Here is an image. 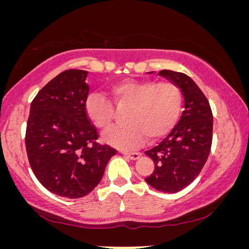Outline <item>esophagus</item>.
Masks as SVG:
<instances>
[{
  "mask_svg": "<svg viewBox=\"0 0 249 249\" xmlns=\"http://www.w3.org/2000/svg\"><path fill=\"white\" fill-rule=\"evenodd\" d=\"M124 154L130 160H138L139 156H141V153H136V152H132V153L125 152V153H124Z\"/></svg>",
  "mask_w": 249,
  "mask_h": 249,
  "instance_id": "1",
  "label": "esophagus"
}]
</instances>
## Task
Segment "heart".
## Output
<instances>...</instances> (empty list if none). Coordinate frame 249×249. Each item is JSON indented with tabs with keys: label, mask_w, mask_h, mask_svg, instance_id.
Here are the masks:
<instances>
[{
	"label": "heart",
	"mask_w": 249,
	"mask_h": 249,
	"mask_svg": "<svg viewBox=\"0 0 249 249\" xmlns=\"http://www.w3.org/2000/svg\"><path fill=\"white\" fill-rule=\"evenodd\" d=\"M110 91L117 107H129L125 124L107 131L104 141L120 149L134 148L147 138L148 142L164 137L178 122L183 96L178 85L151 79H124L112 84ZM85 110L97 128L105 130L114 118V107L104 95L91 93L85 102Z\"/></svg>",
	"instance_id": "1"
}]
</instances>
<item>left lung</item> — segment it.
<instances>
[{"mask_svg":"<svg viewBox=\"0 0 249 249\" xmlns=\"http://www.w3.org/2000/svg\"><path fill=\"white\" fill-rule=\"evenodd\" d=\"M160 76L178 85L185 111L172 131L145 154L154 161V171L145 179L163 193H178L202 171L212 146L213 114L210 103L192 78L182 72L162 70Z\"/></svg>","mask_w":249,"mask_h":249,"instance_id":"1","label":"left lung"}]
</instances>
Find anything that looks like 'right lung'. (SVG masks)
Instances as JSON below:
<instances>
[{"label": "right lung", "instance_id": "add662e5", "mask_svg": "<svg viewBox=\"0 0 249 249\" xmlns=\"http://www.w3.org/2000/svg\"><path fill=\"white\" fill-rule=\"evenodd\" d=\"M85 70H66L38 91L30 105L26 149L38 181L67 198L89 194L117 154L96 142L98 134L85 110L89 93Z\"/></svg>", "mask_w": 249, "mask_h": 249}]
</instances>
